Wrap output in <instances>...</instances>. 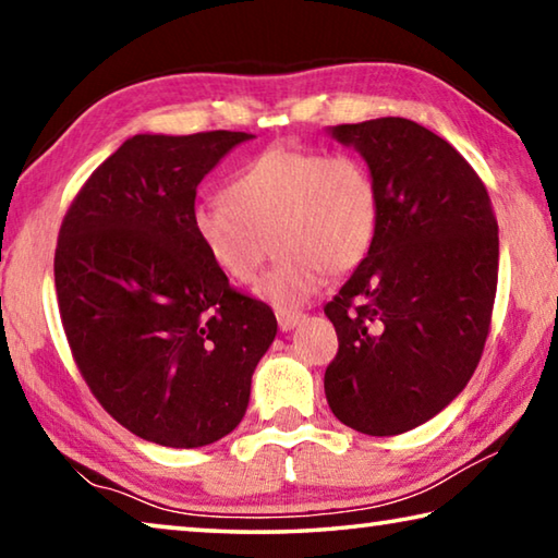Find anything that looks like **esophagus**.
Listing matches in <instances>:
<instances>
[{
  "instance_id": "34e87169",
  "label": "esophagus",
  "mask_w": 558,
  "mask_h": 558,
  "mask_svg": "<svg viewBox=\"0 0 558 558\" xmlns=\"http://www.w3.org/2000/svg\"><path fill=\"white\" fill-rule=\"evenodd\" d=\"M302 313H278V327L282 329V332H290L292 327H298L302 323Z\"/></svg>"
}]
</instances>
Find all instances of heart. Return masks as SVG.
<instances>
[{"label":"heart","instance_id":"heart-1","mask_svg":"<svg viewBox=\"0 0 558 558\" xmlns=\"http://www.w3.org/2000/svg\"><path fill=\"white\" fill-rule=\"evenodd\" d=\"M223 194L192 204L194 239L233 282L256 280L272 239L280 260L256 292L278 313L307 305L327 270H354L379 226V184L354 155L276 145L235 169Z\"/></svg>","mask_w":558,"mask_h":558}]
</instances>
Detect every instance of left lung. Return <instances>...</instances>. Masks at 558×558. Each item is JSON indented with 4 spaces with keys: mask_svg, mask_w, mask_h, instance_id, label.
Segmentation results:
<instances>
[{
    "mask_svg": "<svg viewBox=\"0 0 558 558\" xmlns=\"http://www.w3.org/2000/svg\"><path fill=\"white\" fill-rule=\"evenodd\" d=\"M329 132L372 167L379 226L325 305L339 339L327 403L349 428L399 436L446 409L477 369L497 292V219L475 169L418 122Z\"/></svg>",
    "mask_w": 558,
    "mask_h": 558,
    "instance_id": "8db88e82",
    "label": "left lung"
}]
</instances>
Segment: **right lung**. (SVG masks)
<instances>
[{
  "label": "right lung",
  "instance_id": "add662e5",
  "mask_svg": "<svg viewBox=\"0 0 558 558\" xmlns=\"http://www.w3.org/2000/svg\"><path fill=\"white\" fill-rule=\"evenodd\" d=\"M248 132L135 135L75 194L53 258L61 323L90 391L130 433L202 448L239 426L278 332L189 226L196 186Z\"/></svg>",
  "mask_w": 558,
  "mask_h": 558
}]
</instances>
